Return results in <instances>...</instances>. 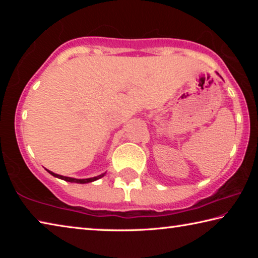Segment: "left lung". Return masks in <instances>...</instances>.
<instances>
[{"label":"left lung","mask_w":258,"mask_h":258,"mask_svg":"<svg viewBox=\"0 0 258 258\" xmlns=\"http://www.w3.org/2000/svg\"><path fill=\"white\" fill-rule=\"evenodd\" d=\"M216 74H217V75H218V73H216ZM220 77H221V76H220Z\"/></svg>","instance_id":"obj_1"}]
</instances>
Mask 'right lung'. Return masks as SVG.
<instances>
[{"instance_id":"add662e5","label":"right lung","mask_w":258,"mask_h":258,"mask_svg":"<svg viewBox=\"0 0 258 258\" xmlns=\"http://www.w3.org/2000/svg\"><path fill=\"white\" fill-rule=\"evenodd\" d=\"M47 172H49L51 175H53L54 177H58L60 180H63V181H67V182H72V183H81V184H84V183H90V182H93V181H97L99 178L103 177L106 175V173H102L100 174L98 176H94V177H89V178H74V177H68V176H63V175H59V174H55L53 172L49 171V169H46Z\"/></svg>"}]
</instances>
